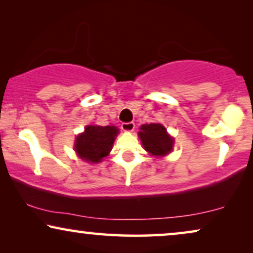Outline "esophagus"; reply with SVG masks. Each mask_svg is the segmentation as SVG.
I'll return each instance as SVG.
<instances>
[{"label":"esophagus","mask_w":253,"mask_h":253,"mask_svg":"<svg viewBox=\"0 0 253 253\" xmlns=\"http://www.w3.org/2000/svg\"><path fill=\"white\" fill-rule=\"evenodd\" d=\"M121 127L124 131H127V132H131V131H133L134 129V123L133 122H127V123H122V126H121Z\"/></svg>","instance_id":"esophagus-1"}]
</instances>
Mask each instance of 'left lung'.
I'll use <instances>...</instances> for the list:
<instances>
[{
  "instance_id": "8db88e82",
  "label": "left lung",
  "mask_w": 253,
  "mask_h": 253,
  "mask_svg": "<svg viewBox=\"0 0 253 253\" xmlns=\"http://www.w3.org/2000/svg\"><path fill=\"white\" fill-rule=\"evenodd\" d=\"M139 138L144 145V148L152 155L168 154L172 150V138L169 136L161 124L150 123L140 126Z\"/></svg>"
}]
</instances>
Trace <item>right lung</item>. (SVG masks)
<instances>
[{"instance_id": "obj_1", "label": "right lung", "mask_w": 253, "mask_h": 253, "mask_svg": "<svg viewBox=\"0 0 253 253\" xmlns=\"http://www.w3.org/2000/svg\"><path fill=\"white\" fill-rule=\"evenodd\" d=\"M117 133L116 126H88L76 139L75 150L83 160L96 164L108 155Z\"/></svg>"}]
</instances>
